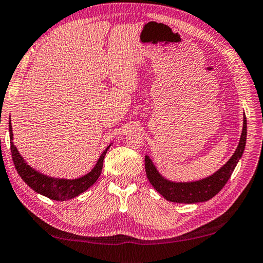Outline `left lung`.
I'll return each mask as SVG.
<instances>
[{
  "instance_id": "left-lung-1",
  "label": "left lung",
  "mask_w": 263,
  "mask_h": 263,
  "mask_svg": "<svg viewBox=\"0 0 263 263\" xmlns=\"http://www.w3.org/2000/svg\"><path fill=\"white\" fill-rule=\"evenodd\" d=\"M242 121L244 122H242L240 140L234 155L219 171H216L211 176L202 178V180L193 182H173L167 180L158 172L150 158L145 156V172L152 186L168 201L181 202V204H196V202L210 200L226 185L242 153H244L247 135V122L245 116Z\"/></svg>"
}]
</instances>
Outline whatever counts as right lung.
Returning <instances> with one entry per match:
<instances>
[{
  "label": "right lung",
  "instance_id": "add662e5",
  "mask_svg": "<svg viewBox=\"0 0 263 263\" xmlns=\"http://www.w3.org/2000/svg\"><path fill=\"white\" fill-rule=\"evenodd\" d=\"M9 132L12 160L19 176H21L23 178V181L35 192L44 197L50 198V199L59 201L70 200L72 198L79 196L80 193L85 192L87 189H89V187L97 181V178L100 177L102 173L104 158H105L108 147L111 146L108 145L105 148V151L102 153L100 159L97 160L95 167H93L88 174L79 178H74V180H67V178H57L44 175L42 173L35 171L33 167L29 166L28 163L24 160V158L21 156V153L18 152L17 147L13 144L11 121L9 122Z\"/></svg>",
  "mask_w": 263,
  "mask_h": 263
}]
</instances>
